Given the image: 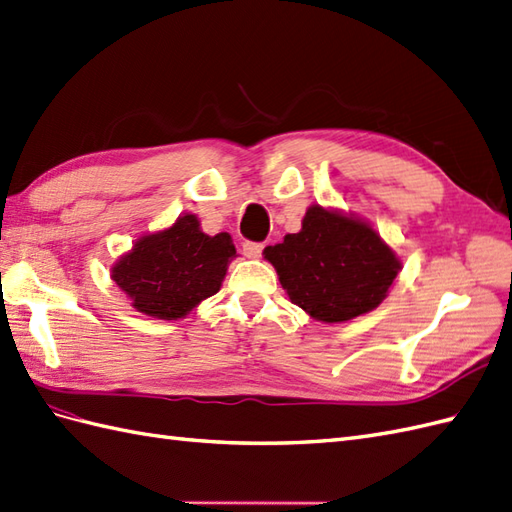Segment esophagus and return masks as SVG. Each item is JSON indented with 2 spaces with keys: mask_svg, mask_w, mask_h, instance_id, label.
<instances>
[{
  "mask_svg": "<svg viewBox=\"0 0 512 512\" xmlns=\"http://www.w3.org/2000/svg\"><path fill=\"white\" fill-rule=\"evenodd\" d=\"M243 254H245L247 258H258L260 254H263V245L254 243V241H245V243H243Z\"/></svg>",
  "mask_w": 512,
  "mask_h": 512,
  "instance_id": "obj_1",
  "label": "esophagus"
}]
</instances>
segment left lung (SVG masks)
Returning a JSON list of instances; mask_svg holds the SVG:
<instances>
[{"label":"left lung","instance_id":"8db88e82","mask_svg":"<svg viewBox=\"0 0 512 512\" xmlns=\"http://www.w3.org/2000/svg\"><path fill=\"white\" fill-rule=\"evenodd\" d=\"M291 302L326 323L350 321L378 308L400 258L367 221L313 204L302 230L265 247Z\"/></svg>","mask_w":512,"mask_h":512}]
</instances>
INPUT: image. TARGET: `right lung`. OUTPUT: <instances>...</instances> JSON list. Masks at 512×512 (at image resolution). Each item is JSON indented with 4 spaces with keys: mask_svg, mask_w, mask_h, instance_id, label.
<instances>
[{
    "mask_svg": "<svg viewBox=\"0 0 512 512\" xmlns=\"http://www.w3.org/2000/svg\"><path fill=\"white\" fill-rule=\"evenodd\" d=\"M236 249L228 232L208 236L195 215L145 234L112 265V280L139 313L156 319H182L215 295Z\"/></svg>",
    "mask_w": 512,
    "mask_h": 512,
    "instance_id": "right-lung-1",
    "label": "right lung"
}]
</instances>
